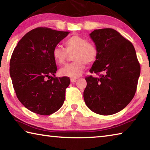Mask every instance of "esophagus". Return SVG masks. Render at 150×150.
Listing matches in <instances>:
<instances>
[{"instance_id": "obj_1", "label": "esophagus", "mask_w": 150, "mask_h": 150, "mask_svg": "<svg viewBox=\"0 0 150 150\" xmlns=\"http://www.w3.org/2000/svg\"><path fill=\"white\" fill-rule=\"evenodd\" d=\"M78 79L77 78H71V81L72 83H75L76 81H77Z\"/></svg>"}]
</instances>
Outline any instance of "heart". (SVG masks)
Returning <instances> with one entry per match:
<instances>
[{
	"label": "heart",
	"mask_w": 150,
	"mask_h": 150,
	"mask_svg": "<svg viewBox=\"0 0 150 150\" xmlns=\"http://www.w3.org/2000/svg\"><path fill=\"white\" fill-rule=\"evenodd\" d=\"M65 49L59 45L53 50V57L58 64L65 63L68 54H72L74 62L60 69V74L65 77H79L85 70L86 64H93L97 59L98 50L94 44L79 35H73L65 40Z\"/></svg>",
	"instance_id": "b5f03b06"
}]
</instances>
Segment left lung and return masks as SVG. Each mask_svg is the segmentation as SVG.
Instances as JSON below:
<instances>
[{"label": "left lung", "mask_w": 150, "mask_h": 150, "mask_svg": "<svg viewBox=\"0 0 150 150\" xmlns=\"http://www.w3.org/2000/svg\"><path fill=\"white\" fill-rule=\"evenodd\" d=\"M98 50L97 59L85 77L83 93L90 110L100 115L118 112L135 95L140 65L132 44L112 28L95 30L90 34Z\"/></svg>", "instance_id": "8db88e82"}]
</instances>
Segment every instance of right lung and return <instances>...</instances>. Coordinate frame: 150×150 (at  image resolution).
Returning <instances> with one entry per match:
<instances>
[{"instance_id": "1", "label": "right lung", "mask_w": 150, "mask_h": 150, "mask_svg": "<svg viewBox=\"0 0 150 150\" xmlns=\"http://www.w3.org/2000/svg\"><path fill=\"white\" fill-rule=\"evenodd\" d=\"M69 32L39 27L25 34L14 48L10 75L17 98L25 107L40 115H50L62 107L67 77H55L57 68L53 50Z\"/></svg>"}]
</instances>
